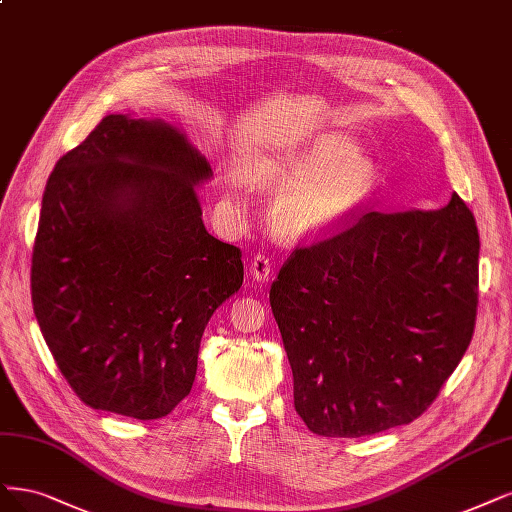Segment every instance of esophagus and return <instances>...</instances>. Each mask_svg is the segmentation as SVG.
Here are the masks:
<instances>
[{"instance_id":"esophagus-1","label":"esophagus","mask_w":512,"mask_h":512,"mask_svg":"<svg viewBox=\"0 0 512 512\" xmlns=\"http://www.w3.org/2000/svg\"><path fill=\"white\" fill-rule=\"evenodd\" d=\"M250 273L256 281H264L273 275V262L267 254H256L250 262Z\"/></svg>"}]
</instances>
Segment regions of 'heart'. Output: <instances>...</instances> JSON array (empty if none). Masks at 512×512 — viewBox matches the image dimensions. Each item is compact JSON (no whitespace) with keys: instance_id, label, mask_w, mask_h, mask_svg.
<instances>
[{"instance_id":"heart-1","label":"heart","mask_w":512,"mask_h":512,"mask_svg":"<svg viewBox=\"0 0 512 512\" xmlns=\"http://www.w3.org/2000/svg\"><path fill=\"white\" fill-rule=\"evenodd\" d=\"M248 178L264 190L281 192L273 224L286 237L326 235L362 207L377 180V167L358 146L328 135L303 150L256 154Z\"/></svg>"}]
</instances>
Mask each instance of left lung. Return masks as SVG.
I'll return each mask as SVG.
<instances>
[{
    "label": "left lung",
    "instance_id": "left-lung-1",
    "mask_svg": "<svg viewBox=\"0 0 512 512\" xmlns=\"http://www.w3.org/2000/svg\"><path fill=\"white\" fill-rule=\"evenodd\" d=\"M479 248L457 195L438 209H368L298 245L269 301L313 434L370 436L428 411L472 341Z\"/></svg>",
    "mask_w": 512,
    "mask_h": 512
}]
</instances>
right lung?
Returning a JSON list of instances; mask_svg holds the SVG:
<instances>
[{"instance_id":"1","label":"right lung","mask_w":512,"mask_h":512,"mask_svg":"<svg viewBox=\"0 0 512 512\" xmlns=\"http://www.w3.org/2000/svg\"><path fill=\"white\" fill-rule=\"evenodd\" d=\"M205 156L165 120L105 116L52 169L31 258L35 320L97 411L169 415L190 394L209 317L243 284L205 231Z\"/></svg>"}]
</instances>
